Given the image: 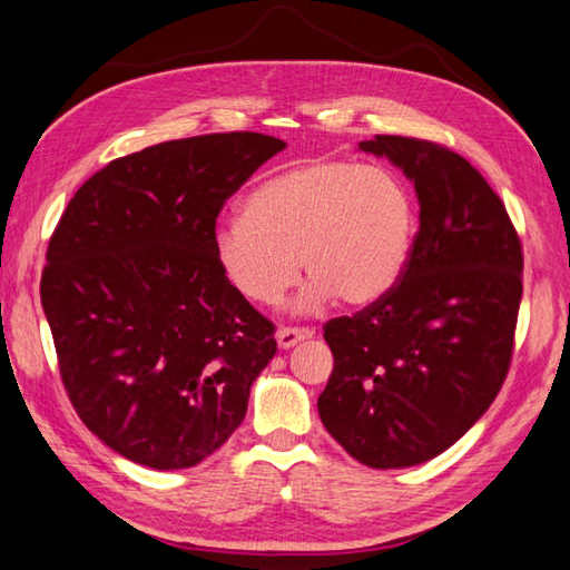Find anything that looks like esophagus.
<instances>
[{
    "label": "esophagus",
    "instance_id": "34e87169",
    "mask_svg": "<svg viewBox=\"0 0 570 570\" xmlns=\"http://www.w3.org/2000/svg\"><path fill=\"white\" fill-rule=\"evenodd\" d=\"M312 334L314 332L307 326H281L277 328V344H281V348H293L295 344L309 338Z\"/></svg>",
    "mask_w": 570,
    "mask_h": 570
}]
</instances>
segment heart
Returning <instances> with one entry per match:
<instances>
[{"mask_svg":"<svg viewBox=\"0 0 570 570\" xmlns=\"http://www.w3.org/2000/svg\"><path fill=\"white\" fill-rule=\"evenodd\" d=\"M416 236V202L400 175L356 160L317 158L263 180L242 219L214 232V258L238 293L277 305L299 275V297L368 305L404 273Z\"/></svg>","mask_w":570,"mask_h":570,"instance_id":"obj_1","label":"heart"}]
</instances>
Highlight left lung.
<instances>
[{
	"instance_id": "8db88e82",
	"label": "left lung",
	"mask_w": 570,
	"mask_h": 570,
	"mask_svg": "<svg viewBox=\"0 0 570 570\" xmlns=\"http://www.w3.org/2000/svg\"><path fill=\"white\" fill-rule=\"evenodd\" d=\"M361 150L390 158L414 183L420 229L385 295L324 324L334 371L317 407L353 459L407 468L456 444L498 397L524 256L495 189L449 146L375 136Z\"/></svg>"
}]
</instances>
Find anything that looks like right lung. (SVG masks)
Masks as SVG:
<instances>
[{"label": "right lung", "instance_id": "1", "mask_svg": "<svg viewBox=\"0 0 570 570\" xmlns=\"http://www.w3.org/2000/svg\"><path fill=\"white\" fill-rule=\"evenodd\" d=\"M275 136L178 138L87 180L46 250L41 305L85 426L158 471L197 465L244 422L275 326L214 258L217 217Z\"/></svg>", "mask_w": 570, "mask_h": 570}]
</instances>
